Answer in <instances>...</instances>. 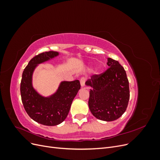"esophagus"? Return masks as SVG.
I'll list each match as a JSON object with an SVG mask.
<instances>
[{
    "label": "esophagus",
    "mask_w": 160,
    "mask_h": 160,
    "mask_svg": "<svg viewBox=\"0 0 160 160\" xmlns=\"http://www.w3.org/2000/svg\"><path fill=\"white\" fill-rule=\"evenodd\" d=\"M85 82H86V79L85 78V77H82V78L80 79V83H81V85L82 88L85 86Z\"/></svg>",
    "instance_id": "34e87169"
}]
</instances>
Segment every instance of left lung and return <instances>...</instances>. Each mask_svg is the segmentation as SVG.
I'll return each instance as SVG.
<instances>
[{
  "label": "left lung",
  "instance_id": "1",
  "mask_svg": "<svg viewBox=\"0 0 160 160\" xmlns=\"http://www.w3.org/2000/svg\"><path fill=\"white\" fill-rule=\"evenodd\" d=\"M109 68L91 77L86 85L93 89L89 92V108L96 118L112 122L122 116L129 100V81L126 72L118 61L108 59Z\"/></svg>",
  "mask_w": 160,
  "mask_h": 160
}]
</instances>
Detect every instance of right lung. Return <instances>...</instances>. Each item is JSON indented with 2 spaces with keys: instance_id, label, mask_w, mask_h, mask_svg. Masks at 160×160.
Instances as JSON below:
<instances>
[{
  "instance_id": "right-lung-1",
  "label": "right lung",
  "mask_w": 160,
  "mask_h": 160,
  "mask_svg": "<svg viewBox=\"0 0 160 160\" xmlns=\"http://www.w3.org/2000/svg\"><path fill=\"white\" fill-rule=\"evenodd\" d=\"M58 54L50 51L35 55L24 69L21 82V100L26 112L36 122L48 126L57 125L66 119L72 101L81 89L79 80L63 81L55 94L43 98L32 88V74L35 67Z\"/></svg>"
}]
</instances>
